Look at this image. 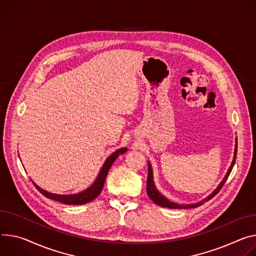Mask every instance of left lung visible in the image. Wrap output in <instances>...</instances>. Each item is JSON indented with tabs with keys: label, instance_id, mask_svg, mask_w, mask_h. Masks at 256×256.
I'll return each mask as SVG.
<instances>
[{
	"label": "left lung",
	"instance_id": "8db88e82",
	"mask_svg": "<svg viewBox=\"0 0 256 256\" xmlns=\"http://www.w3.org/2000/svg\"><path fill=\"white\" fill-rule=\"evenodd\" d=\"M237 148H238V143L236 141V146H235V153H234V159L233 161H232V164L226 174V176L224 178L222 182L218 184V187L214 191L212 194L209 195L207 198L203 199L202 201L198 202V203H195V204H187V205H180L178 203H174V202H172L170 201L168 199H166L164 196H162L158 191L157 189L155 188L154 186V182H153V174H152V168H151V164H148V176H147V194L148 196L150 197V199L158 204L159 206H162V207H168V208H180V209H182V208H194V207H197V206H200L201 204H203L204 202H207L208 200H210L212 197H214L218 192L222 188V186L224 184V182H226L232 170H233V166L235 164V161H236V158H237Z\"/></svg>",
	"mask_w": 256,
	"mask_h": 256
}]
</instances>
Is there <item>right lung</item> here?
I'll return each instance as SVG.
<instances>
[{
  "label": "right lung",
  "mask_w": 256,
  "mask_h": 256,
  "mask_svg": "<svg viewBox=\"0 0 256 256\" xmlns=\"http://www.w3.org/2000/svg\"><path fill=\"white\" fill-rule=\"evenodd\" d=\"M126 148H122L120 150H116L113 154H111L107 160L105 161V164L98 176V178H96V180L94 182V184H92L90 188H88L86 190L82 191V193H78V194H74V195H56V194H52V193H49L47 191H44L42 189H40L38 186H36L34 182V184L36 186V188L47 198H50L52 200H55V201H58V202H61V203H64V204H86L88 202H90L92 200H94L102 191L103 189V186H104V182H105V180H106V176H107V174L112 166L113 162L115 161V159L118 158L120 154H124L126 152Z\"/></svg>",
  "instance_id": "right-lung-1"
}]
</instances>
